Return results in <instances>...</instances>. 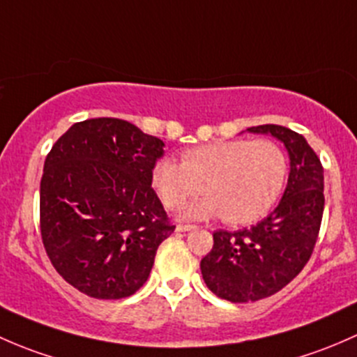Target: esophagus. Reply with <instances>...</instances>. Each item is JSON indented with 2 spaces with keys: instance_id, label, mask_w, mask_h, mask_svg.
Here are the masks:
<instances>
[{
  "instance_id": "1",
  "label": "esophagus",
  "mask_w": 357,
  "mask_h": 357,
  "mask_svg": "<svg viewBox=\"0 0 357 357\" xmlns=\"http://www.w3.org/2000/svg\"><path fill=\"white\" fill-rule=\"evenodd\" d=\"M196 229V225H189V223H178L177 225V232H190V230Z\"/></svg>"
}]
</instances>
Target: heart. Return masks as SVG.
Segmentation results:
<instances>
[{
  "mask_svg": "<svg viewBox=\"0 0 357 357\" xmlns=\"http://www.w3.org/2000/svg\"><path fill=\"white\" fill-rule=\"evenodd\" d=\"M289 175V158L271 139H232L194 146L182 163L160 158L151 185L168 209H177L201 192L185 209L187 218L222 216L230 225H248L277 203Z\"/></svg>",
  "mask_w": 357,
  "mask_h": 357,
  "instance_id": "heart-1",
  "label": "heart"
}]
</instances>
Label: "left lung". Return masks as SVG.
Returning <instances> with one entry per match:
<instances>
[{
    "instance_id": "left-lung-1",
    "label": "left lung",
    "mask_w": 357,
    "mask_h": 357,
    "mask_svg": "<svg viewBox=\"0 0 357 357\" xmlns=\"http://www.w3.org/2000/svg\"><path fill=\"white\" fill-rule=\"evenodd\" d=\"M248 130L284 142L290 174L280 203L266 218L251 229L213 234L201 273L208 289L230 303H255L290 284L313 255L325 208L321 161L306 139L273 123Z\"/></svg>"
}]
</instances>
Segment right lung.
Segmentation results:
<instances>
[{"label": "right lung", "instance_id": "right-lung-1", "mask_svg": "<svg viewBox=\"0 0 357 357\" xmlns=\"http://www.w3.org/2000/svg\"><path fill=\"white\" fill-rule=\"evenodd\" d=\"M165 142L120 119L73 123L41 178V237L54 270L94 299H122L148 280L175 230L151 187Z\"/></svg>", "mask_w": 357, "mask_h": 357}]
</instances>
